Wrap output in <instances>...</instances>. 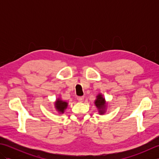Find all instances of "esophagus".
I'll list each match as a JSON object with an SVG mask.
<instances>
[{"label":"esophagus","mask_w":159,"mask_h":159,"mask_svg":"<svg viewBox=\"0 0 159 159\" xmlns=\"http://www.w3.org/2000/svg\"><path fill=\"white\" fill-rule=\"evenodd\" d=\"M77 100L79 101V102H83L84 100V97L83 96H79L77 97Z\"/></svg>","instance_id":"obj_1"}]
</instances>
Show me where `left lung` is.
<instances>
[{"instance_id": "8db88e82", "label": "left lung", "mask_w": 159, "mask_h": 159, "mask_svg": "<svg viewBox=\"0 0 159 159\" xmlns=\"http://www.w3.org/2000/svg\"><path fill=\"white\" fill-rule=\"evenodd\" d=\"M94 104L98 110L100 115H104L105 113L107 107V102L102 93L98 94Z\"/></svg>"}]
</instances>
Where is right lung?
I'll return each mask as SVG.
<instances>
[{
    "instance_id": "1",
    "label": "right lung",
    "mask_w": 159,
    "mask_h": 159,
    "mask_svg": "<svg viewBox=\"0 0 159 159\" xmlns=\"http://www.w3.org/2000/svg\"><path fill=\"white\" fill-rule=\"evenodd\" d=\"M67 105H68V103L61 100V98H58L55 102V109L59 114H63L64 113V111L67 109Z\"/></svg>"
}]
</instances>
